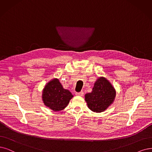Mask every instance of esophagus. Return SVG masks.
Listing matches in <instances>:
<instances>
[{
    "instance_id": "1",
    "label": "esophagus",
    "mask_w": 152,
    "mask_h": 152,
    "mask_svg": "<svg viewBox=\"0 0 152 152\" xmlns=\"http://www.w3.org/2000/svg\"><path fill=\"white\" fill-rule=\"evenodd\" d=\"M83 92L81 91V92H80V93H76V96H83Z\"/></svg>"
}]
</instances>
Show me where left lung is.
Segmentation results:
<instances>
[{
    "instance_id": "obj_1",
    "label": "left lung",
    "mask_w": 152,
    "mask_h": 152,
    "mask_svg": "<svg viewBox=\"0 0 152 152\" xmlns=\"http://www.w3.org/2000/svg\"><path fill=\"white\" fill-rule=\"evenodd\" d=\"M116 91L111 83L104 77H99L94 84L92 91L85 94V101L89 109L101 113L113 103Z\"/></svg>"
}]
</instances>
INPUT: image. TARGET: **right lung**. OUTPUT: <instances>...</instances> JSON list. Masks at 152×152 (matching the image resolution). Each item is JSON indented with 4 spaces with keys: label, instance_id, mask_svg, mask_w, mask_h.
Here are the masks:
<instances>
[{
    "label": "right lung",
    "instance_id": "obj_1",
    "mask_svg": "<svg viewBox=\"0 0 152 152\" xmlns=\"http://www.w3.org/2000/svg\"><path fill=\"white\" fill-rule=\"evenodd\" d=\"M73 97L71 93L64 89L58 78H54L45 85L42 94L44 105L54 111L64 109Z\"/></svg>",
    "mask_w": 152,
    "mask_h": 152
}]
</instances>
